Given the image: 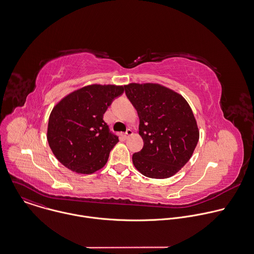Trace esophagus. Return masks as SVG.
Instances as JSON below:
<instances>
[{"label":"esophagus","mask_w":254,"mask_h":254,"mask_svg":"<svg viewBox=\"0 0 254 254\" xmlns=\"http://www.w3.org/2000/svg\"><path fill=\"white\" fill-rule=\"evenodd\" d=\"M132 133H133V132H132V130H131L130 128H127V131H126L125 133H123L122 135H123V137H124V138H127V137H128L129 135H131Z\"/></svg>","instance_id":"34e87169"}]
</instances>
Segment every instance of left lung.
I'll return each instance as SVG.
<instances>
[{"instance_id": "8db88e82", "label": "left lung", "mask_w": 254, "mask_h": 254, "mask_svg": "<svg viewBox=\"0 0 254 254\" xmlns=\"http://www.w3.org/2000/svg\"><path fill=\"white\" fill-rule=\"evenodd\" d=\"M126 95L139 118L143 147L133 153L132 163L144 176L165 179L175 175L191 158L199 128L187 101L159 84L130 83Z\"/></svg>"}]
</instances>
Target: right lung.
Segmentation results:
<instances>
[{
  "label": "right lung",
  "mask_w": 254,
  "mask_h": 254,
  "mask_svg": "<svg viewBox=\"0 0 254 254\" xmlns=\"http://www.w3.org/2000/svg\"><path fill=\"white\" fill-rule=\"evenodd\" d=\"M124 86L93 84L64 97L51 111L47 141L66 168L92 174L105 166L119 137L110 131L103 117Z\"/></svg>",
  "instance_id": "add662e5"
}]
</instances>
